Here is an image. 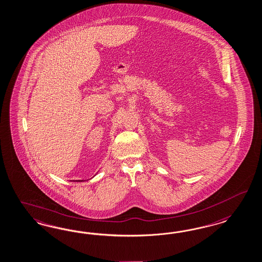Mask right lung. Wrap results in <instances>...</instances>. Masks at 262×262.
<instances>
[{"mask_svg":"<svg viewBox=\"0 0 262 262\" xmlns=\"http://www.w3.org/2000/svg\"><path fill=\"white\" fill-rule=\"evenodd\" d=\"M80 181H81V180H79V181H78V182H80ZM76 182H77V181H76ZM81 182H82V181H81Z\"/></svg>","mask_w":262,"mask_h":262,"instance_id":"right-lung-1","label":"right lung"}]
</instances>
